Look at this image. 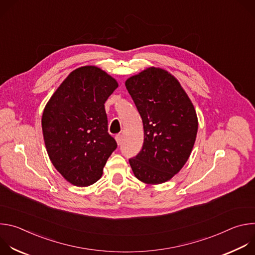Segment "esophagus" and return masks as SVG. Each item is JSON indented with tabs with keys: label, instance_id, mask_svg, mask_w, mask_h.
Segmentation results:
<instances>
[{
	"label": "esophagus",
	"instance_id": "esophagus-1",
	"mask_svg": "<svg viewBox=\"0 0 255 255\" xmlns=\"http://www.w3.org/2000/svg\"><path fill=\"white\" fill-rule=\"evenodd\" d=\"M116 141H117V144L118 145H120L121 143H122V135L121 134H118V135H116Z\"/></svg>",
	"mask_w": 255,
	"mask_h": 255
}]
</instances>
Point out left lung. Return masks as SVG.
<instances>
[{
    "label": "left lung",
    "instance_id": "1",
    "mask_svg": "<svg viewBox=\"0 0 255 255\" xmlns=\"http://www.w3.org/2000/svg\"><path fill=\"white\" fill-rule=\"evenodd\" d=\"M126 89L141 116L144 142L129 163L134 175L147 185L174 176L188 161L198 132L192 101L165 69L148 67L130 77Z\"/></svg>",
    "mask_w": 255,
    "mask_h": 255
}]
</instances>
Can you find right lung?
Returning a JSON list of instances; mask_svg holds the SVG:
<instances>
[{"label": "right lung", "instance_id": "1", "mask_svg": "<svg viewBox=\"0 0 255 255\" xmlns=\"http://www.w3.org/2000/svg\"><path fill=\"white\" fill-rule=\"evenodd\" d=\"M117 81L100 67L72 70L47 102L41 125L45 147L56 170L77 187L98 181L117 148L108 133L105 102Z\"/></svg>", "mask_w": 255, "mask_h": 255}]
</instances>
